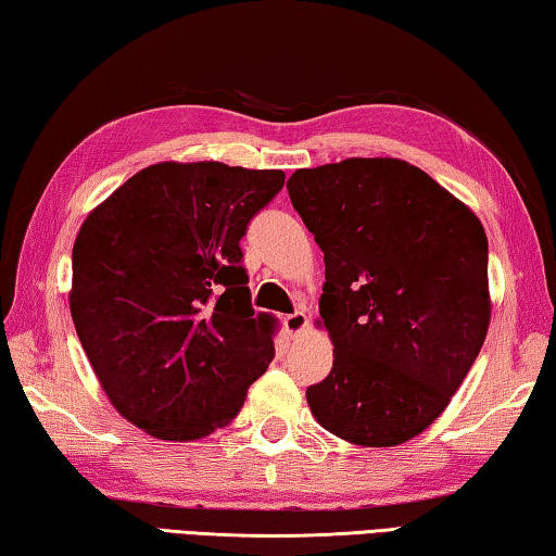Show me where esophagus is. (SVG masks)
<instances>
[{"label":"esophagus","instance_id":"34e87169","mask_svg":"<svg viewBox=\"0 0 556 556\" xmlns=\"http://www.w3.org/2000/svg\"><path fill=\"white\" fill-rule=\"evenodd\" d=\"M306 326H308V318H306L304 312H294V314L285 316V328H287L291 336H299Z\"/></svg>","mask_w":556,"mask_h":556}]
</instances>
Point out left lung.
<instances>
[{"mask_svg":"<svg viewBox=\"0 0 556 556\" xmlns=\"http://www.w3.org/2000/svg\"><path fill=\"white\" fill-rule=\"evenodd\" d=\"M287 188L326 262L318 312L333 368L306 390L308 407L351 444H404L446 409L485 341L483 225L400 159L299 168Z\"/></svg>","mask_w":556,"mask_h":556,"instance_id":"1","label":"left lung"}]
</instances>
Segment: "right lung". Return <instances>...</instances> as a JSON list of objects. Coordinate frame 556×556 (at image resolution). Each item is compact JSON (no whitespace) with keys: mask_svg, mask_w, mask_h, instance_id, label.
<instances>
[{"mask_svg":"<svg viewBox=\"0 0 556 556\" xmlns=\"http://www.w3.org/2000/svg\"><path fill=\"white\" fill-rule=\"evenodd\" d=\"M281 186L277 168L162 162L80 225L75 331L112 407L149 437L193 441L230 425L275 357L240 240Z\"/></svg>","mask_w":556,"mask_h":556,"instance_id":"right-lung-1","label":"right lung"}]
</instances>
